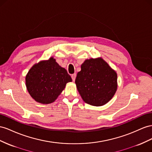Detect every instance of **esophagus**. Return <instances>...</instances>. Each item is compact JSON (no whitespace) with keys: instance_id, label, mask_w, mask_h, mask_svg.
<instances>
[{"instance_id":"1","label":"esophagus","mask_w":152,"mask_h":152,"mask_svg":"<svg viewBox=\"0 0 152 152\" xmlns=\"http://www.w3.org/2000/svg\"><path fill=\"white\" fill-rule=\"evenodd\" d=\"M72 78L73 81L74 82L75 80V78H76V74H75V73H74V74H72Z\"/></svg>"}]
</instances>
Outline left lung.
Wrapping results in <instances>:
<instances>
[{
    "label": "left lung",
    "instance_id": "1",
    "mask_svg": "<svg viewBox=\"0 0 152 152\" xmlns=\"http://www.w3.org/2000/svg\"><path fill=\"white\" fill-rule=\"evenodd\" d=\"M117 73L102 57L86 59L75 84L86 103L102 106L112 99L118 88Z\"/></svg>",
    "mask_w": 152,
    "mask_h": 152
}]
</instances>
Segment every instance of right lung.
Returning a JSON list of instances; mask_svg holds the SVG:
<instances>
[{
	"label": "right lung",
	"mask_w": 152,
	"mask_h": 152,
	"mask_svg": "<svg viewBox=\"0 0 152 152\" xmlns=\"http://www.w3.org/2000/svg\"><path fill=\"white\" fill-rule=\"evenodd\" d=\"M72 79L66 69L59 66L51 57L34 64L26 76V85L29 95L38 103L54 102Z\"/></svg>",
	"instance_id": "obj_1"
}]
</instances>
